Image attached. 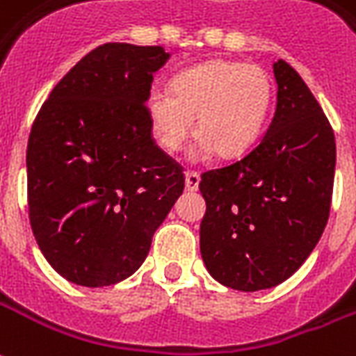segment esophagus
<instances>
[{
    "label": "esophagus",
    "mask_w": 356,
    "mask_h": 356,
    "mask_svg": "<svg viewBox=\"0 0 356 356\" xmlns=\"http://www.w3.org/2000/svg\"><path fill=\"white\" fill-rule=\"evenodd\" d=\"M200 185V173L198 171H185V186L186 191H198Z\"/></svg>",
    "instance_id": "34e87169"
}]
</instances>
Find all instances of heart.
Listing matches in <instances>:
<instances>
[{
    "instance_id": "b5f03b06",
    "label": "heart",
    "mask_w": 356,
    "mask_h": 356,
    "mask_svg": "<svg viewBox=\"0 0 356 356\" xmlns=\"http://www.w3.org/2000/svg\"><path fill=\"white\" fill-rule=\"evenodd\" d=\"M273 84L259 65L215 60L183 71L171 88H152L147 115L158 145L177 151L191 138L196 115L200 151L220 158L251 149L272 107Z\"/></svg>"
}]
</instances>
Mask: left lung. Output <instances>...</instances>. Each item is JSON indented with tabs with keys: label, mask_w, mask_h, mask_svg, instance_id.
Wrapping results in <instances>:
<instances>
[{
	"label": "left lung",
	"mask_w": 356,
	"mask_h": 356,
	"mask_svg": "<svg viewBox=\"0 0 356 356\" xmlns=\"http://www.w3.org/2000/svg\"><path fill=\"white\" fill-rule=\"evenodd\" d=\"M273 75L277 107L264 138L200 181L204 264L218 283L243 292L272 289L304 264L332 202V126L294 67L277 60Z\"/></svg>",
	"instance_id": "8db88e82"
}]
</instances>
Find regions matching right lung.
Masks as SVG:
<instances>
[{
  "label": "right lung",
  "mask_w": 356,
  "mask_h": 356,
  "mask_svg": "<svg viewBox=\"0 0 356 356\" xmlns=\"http://www.w3.org/2000/svg\"><path fill=\"white\" fill-rule=\"evenodd\" d=\"M162 47L105 43L52 88L26 152L30 225L60 275L109 286L136 273L183 194V168L152 139L147 97Z\"/></svg>",
  "instance_id": "right-lung-1"
}]
</instances>
